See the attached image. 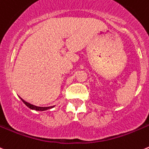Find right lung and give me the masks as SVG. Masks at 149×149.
Masks as SVG:
<instances>
[{"mask_svg": "<svg viewBox=\"0 0 149 149\" xmlns=\"http://www.w3.org/2000/svg\"><path fill=\"white\" fill-rule=\"evenodd\" d=\"M20 99H21V100H22V102L24 103L25 104H26V106L28 107L29 108H30V109L32 110H36V111H46V110H48V109H50V108H54V105L53 106H49V107H38V106H36V105H34V104H30V103L24 101V100H23V99H21V97H20Z\"/></svg>", "mask_w": 149, "mask_h": 149, "instance_id": "add662e5", "label": "right lung"}]
</instances>
